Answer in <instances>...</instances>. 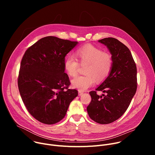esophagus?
<instances>
[{
	"label": "esophagus",
	"instance_id": "obj_1",
	"mask_svg": "<svg viewBox=\"0 0 155 155\" xmlns=\"http://www.w3.org/2000/svg\"><path fill=\"white\" fill-rule=\"evenodd\" d=\"M83 92L81 91H78V96H81L83 94Z\"/></svg>",
	"mask_w": 155,
	"mask_h": 155
}]
</instances>
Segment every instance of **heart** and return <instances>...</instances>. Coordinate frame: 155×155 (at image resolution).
<instances>
[{"mask_svg":"<svg viewBox=\"0 0 155 155\" xmlns=\"http://www.w3.org/2000/svg\"><path fill=\"white\" fill-rule=\"evenodd\" d=\"M74 55L65 58L64 67L69 76H75L80 64L86 65L83 72L85 74L75 77L71 81L72 86L83 91L92 86L96 80L102 81L105 80L111 72L113 59L111 54L102 51L92 45H86L78 48Z\"/></svg>","mask_w":155,"mask_h":155,"instance_id":"b5f03b06","label":"heart"}]
</instances>
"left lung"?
Returning <instances> with one entry per match:
<instances>
[{"mask_svg": "<svg viewBox=\"0 0 155 155\" xmlns=\"http://www.w3.org/2000/svg\"><path fill=\"white\" fill-rule=\"evenodd\" d=\"M98 41L112 54L113 66L104 82L90 92L91 101L87 112L93 121L105 124L120 118L127 109L137 90V68L130 50L118 40L108 37ZM97 91L104 94L99 96Z\"/></svg>", "mask_w": 155, "mask_h": 155, "instance_id": "obj_1", "label": "left lung"}]
</instances>
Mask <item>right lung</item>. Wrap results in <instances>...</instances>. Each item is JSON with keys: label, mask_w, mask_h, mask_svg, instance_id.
<instances>
[{"label": "right lung", "mask_w": 155, "mask_h": 155, "mask_svg": "<svg viewBox=\"0 0 155 155\" xmlns=\"http://www.w3.org/2000/svg\"><path fill=\"white\" fill-rule=\"evenodd\" d=\"M78 43L56 37H43L28 48L22 58L18 86L28 111L38 121L53 124L62 120L78 96L69 89L65 56Z\"/></svg>", "instance_id": "1"}]
</instances>
